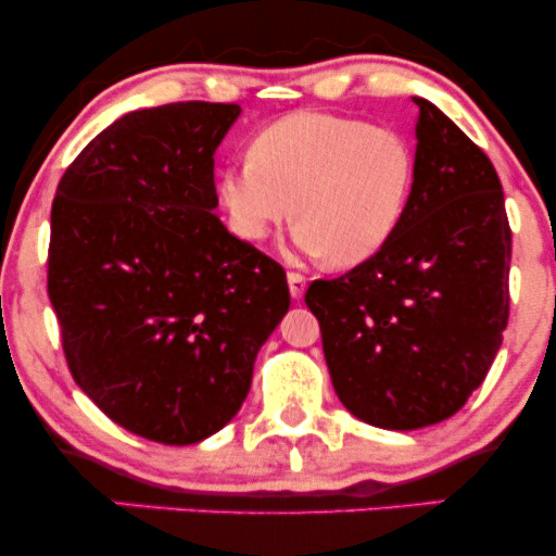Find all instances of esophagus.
Listing matches in <instances>:
<instances>
[{"label": "esophagus", "instance_id": "1", "mask_svg": "<svg viewBox=\"0 0 556 556\" xmlns=\"http://www.w3.org/2000/svg\"><path fill=\"white\" fill-rule=\"evenodd\" d=\"M287 285H290L292 300H300L305 295V277L298 271H287Z\"/></svg>", "mask_w": 556, "mask_h": 556}]
</instances>
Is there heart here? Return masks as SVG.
I'll list each match as a JSON object with an SVG mask.
<instances>
[{"instance_id": "1", "label": "heart", "mask_w": 556, "mask_h": 556, "mask_svg": "<svg viewBox=\"0 0 556 556\" xmlns=\"http://www.w3.org/2000/svg\"><path fill=\"white\" fill-rule=\"evenodd\" d=\"M216 177L227 225L261 242L290 216L292 245L337 269L366 264L392 240L410 201L416 154L400 130L327 112H292Z\"/></svg>"}]
</instances>
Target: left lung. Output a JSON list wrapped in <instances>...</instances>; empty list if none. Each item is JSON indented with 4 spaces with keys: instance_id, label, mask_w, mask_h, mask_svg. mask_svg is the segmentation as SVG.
<instances>
[{
    "instance_id": "1",
    "label": "left lung",
    "mask_w": 556,
    "mask_h": 556,
    "mask_svg": "<svg viewBox=\"0 0 556 556\" xmlns=\"http://www.w3.org/2000/svg\"><path fill=\"white\" fill-rule=\"evenodd\" d=\"M413 101L416 177L400 227L366 264L305 292L337 397L389 431L455 416L509 316L513 232L494 164L431 101Z\"/></svg>"
}]
</instances>
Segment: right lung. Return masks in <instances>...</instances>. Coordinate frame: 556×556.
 <instances>
[{
  "label": "right lung",
  "instance_id": "add662e5",
  "mask_svg": "<svg viewBox=\"0 0 556 556\" xmlns=\"http://www.w3.org/2000/svg\"><path fill=\"white\" fill-rule=\"evenodd\" d=\"M238 117L212 101L127 112L56 185L49 300L70 374L159 444H195L238 416L290 308L282 266L214 214V154Z\"/></svg>",
  "mask_w": 556,
  "mask_h": 556
}]
</instances>
